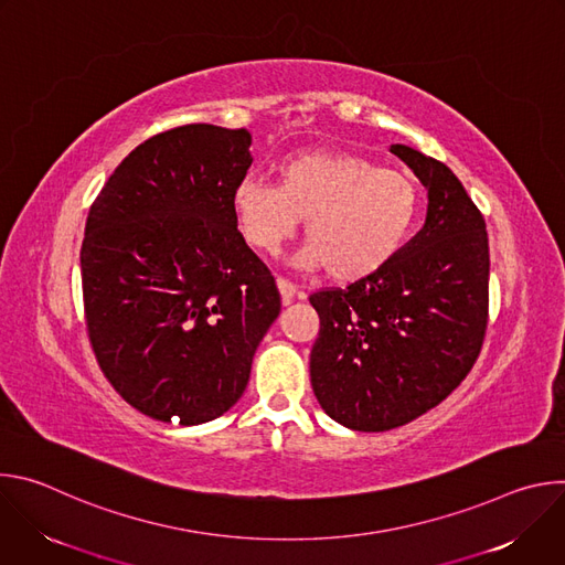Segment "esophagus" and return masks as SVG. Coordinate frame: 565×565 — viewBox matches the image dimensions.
<instances>
[{"mask_svg":"<svg viewBox=\"0 0 565 565\" xmlns=\"http://www.w3.org/2000/svg\"><path fill=\"white\" fill-rule=\"evenodd\" d=\"M277 288H279V292H281V301H284V306L292 303V299L297 297V286H295L292 281L284 279V277H277Z\"/></svg>","mask_w":565,"mask_h":565,"instance_id":"1","label":"esophagus"}]
</instances>
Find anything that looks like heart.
Segmentation results:
<instances>
[{
    "label": "heart",
    "instance_id": "1",
    "mask_svg": "<svg viewBox=\"0 0 565 565\" xmlns=\"http://www.w3.org/2000/svg\"><path fill=\"white\" fill-rule=\"evenodd\" d=\"M236 225L262 255H275L306 216L303 268H327L338 281H358L384 268L414 225L418 188L347 151H306L279 168V181L244 179L232 194Z\"/></svg>",
    "mask_w": 565,
    "mask_h": 565
}]
</instances>
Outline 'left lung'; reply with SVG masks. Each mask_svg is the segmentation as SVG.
<instances>
[{
    "label": "left lung",
    "instance_id": "1",
    "mask_svg": "<svg viewBox=\"0 0 565 565\" xmlns=\"http://www.w3.org/2000/svg\"><path fill=\"white\" fill-rule=\"evenodd\" d=\"M391 153L427 188L425 227L377 273L308 299L315 397L355 431H388L427 414L465 380L490 317L486 218L440 160L407 145Z\"/></svg>",
    "mask_w": 565,
    "mask_h": 565
}]
</instances>
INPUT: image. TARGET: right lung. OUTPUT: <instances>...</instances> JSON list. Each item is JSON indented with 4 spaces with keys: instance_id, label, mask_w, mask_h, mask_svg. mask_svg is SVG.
<instances>
[{
    "instance_id": "add662e5",
    "label": "right lung",
    "mask_w": 565,
    "mask_h": 565,
    "mask_svg": "<svg viewBox=\"0 0 565 565\" xmlns=\"http://www.w3.org/2000/svg\"><path fill=\"white\" fill-rule=\"evenodd\" d=\"M253 136L194 122L138 145L96 196L79 268L87 335L140 414L201 425L246 391L281 310L268 266L236 230Z\"/></svg>"
}]
</instances>
